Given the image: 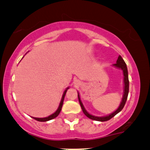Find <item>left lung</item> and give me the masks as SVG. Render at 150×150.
<instances>
[{
	"mask_svg": "<svg viewBox=\"0 0 150 150\" xmlns=\"http://www.w3.org/2000/svg\"><path fill=\"white\" fill-rule=\"evenodd\" d=\"M113 66H115V67L119 68V69H121L123 71V75H124V83H125V90H124V95H123V98L122 100V102H121L120 106L119 107L117 108V109L116 111H114V112L111 113L107 116H105V117H97V116H94V115H92L87 112V111L85 110L84 106H83L82 103H81V100H80V98H79V93H78V99H79V104H80V106L81 107V109H82L83 112L85 115H86L88 118L91 119V120H97V121H101V122H105V121H107L110 120L111 118H112L113 116H115L117 113H118L120 111L123 109V107H125V105L127 99V96H128V93H129V78H128V71H127V65L123 59L122 58V57L120 55L117 58L116 64H113Z\"/></svg>",
	"mask_w": 150,
	"mask_h": 150,
	"instance_id": "1",
	"label": "left lung"
}]
</instances>
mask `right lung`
Masks as SVG:
<instances>
[{
  "mask_svg": "<svg viewBox=\"0 0 150 150\" xmlns=\"http://www.w3.org/2000/svg\"><path fill=\"white\" fill-rule=\"evenodd\" d=\"M69 88H67L65 90V91L64 92V94H63V96H62V100H61V102H60V105L59 106V108L57 110V111L54 112L53 114L49 115L48 117H42V118H39V117H33L34 119H35L37 121H39V122H46V121H48L50 120H52V119H54V117H56L57 115L59 114L60 111H61L62 110V105H63V102H64V97H65V95L66 93V91H67V89Z\"/></svg>",
  "mask_w": 150,
  "mask_h": 150,
  "instance_id": "right-lung-1",
  "label": "right lung"
}]
</instances>
